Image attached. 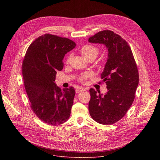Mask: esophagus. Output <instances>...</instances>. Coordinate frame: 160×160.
<instances>
[{
    "mask_svg": "<svg viewBox=\"0 0 160 160\" xmlns=\"http://www.w3.org/2000/svg\"><path fill=\"white\" fill-rule=\"evenodd\" d=\"M86 89L83 87H78L77 90H76V92L77 93H79V92H83V91H85Z\"/></svg>",
    "mask_w": 160,
    "mask_h": 160,
    "instance_id": "esophagus-1",
    "label": "esophagus"
}]
</instances>
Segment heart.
<instances>
[{"instance_id":"obj_1","label":"heart","mask_w":160,"mask_h":160,"mask_svg":"<svg viewBox=\"0 0 160 160\" xmlns=\"http://www.w3.org/2000/svg\"><path fill=\"white\" fill-rule=\"evenodd\" d=\"M80 53L83 56V57L87 60H89L90 59H95L99 53V49L98 47L95 46V45L87 44V45H83V46L81 48ZM72 59V54L68 55L66 59V64H69L71 62ZM91 77H92V74L88 72L83 73L78 77V81L82 83H84L87 78Z\"/></svg>"}]
</instances>
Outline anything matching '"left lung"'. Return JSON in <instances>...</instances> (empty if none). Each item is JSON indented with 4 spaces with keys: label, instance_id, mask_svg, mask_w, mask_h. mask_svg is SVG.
Wrapping results in <instances>:
<instances>
[{
    "label": "left lung",
    "instance_id": "obj_1",
    "mask_svg": "<svg viewBox=\"0 0 160 160\" xmlns=\"http://www.w3.org/2000/svg\"><path fill=\"white\" fill-rule=\"evenodd\" d=\"M88 42L104 44L108 49L101 74L108 92L102 96L94 88L89 90V112L96 122L112 125L125 115L134 101L139 80L138 66L128 43L114 32L101 31L90 37Z\"/></svg>",
    "mask_w": 160,
    "mask_h": 160
}]
</instances>
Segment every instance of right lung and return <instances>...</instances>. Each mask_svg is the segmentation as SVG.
<instances>
[{"label": "right lung", "instance_id": "right-lung-1", "mask_svg": "<svg viewBox=\"0 0 160 160\" xmlns=\"http://www.w3.org/2000/svg\"><path fill=\"white\" fill-rule=\"evenodd\" d=\"M75 46L69 38L46 33L30 45L22 61V74L30 108L48 125H61L70 118L75 90L73 87L62 90L54 81L57 72L63 68L64 55Z\"/></svg>", "mask_w": 160, "mask_h": 160}]
</instances>
